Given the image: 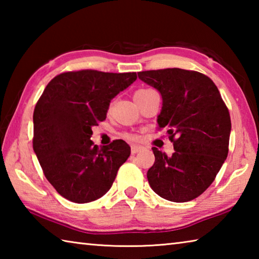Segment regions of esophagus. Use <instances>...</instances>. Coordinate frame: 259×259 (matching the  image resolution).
I'll return each instance as SVG.
<instances>
[{
    "label": "esophagus",
    "instance_id": "esophagus-1",
    "mask_svg": "<svg viewBox=\"0 0 259 259\" xmlns=\"http://www.w3.org/2000/svg\"><path fill=\"white\" fill-rule=\"evenodd\" d=\"M143 150L142 146L139 145H131V154H136V153H138Z\"/></svg>",
    "mask_w": 259,
    "mask_h": 259
}]
</instances>
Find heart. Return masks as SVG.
<instances>
[{"label":"heart","instance_id":"obj_1","mask_svg":"<svg viewBox=\"0 0 259 259\" xmlns=\"http://www.w3.org/2000/svg\"><path fill=\"white\" fill-rule=\"evenodd\" d=\"M146 90H148V89H142V90H138V91H136L135 96H136V95H138V94H142V93H144V91H146ZM123 136H124L125 138H129V139L134 138V136H133V135H130V134H124Z\"/></svg>","mask_w":259,"mask_h":259}]
</instances>
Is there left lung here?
I'll list each match as a JSON object with an SVG mask.
<instances>
[{"instance_id":"8db88e82","label":"left lung","mask_w":259,"mask_h":259,"mask_svg":"<svg viewBox=\"0 0 259 259\" xmlns=\"http://www.w3.org/2000/svg\"><path fill=\"white\" fill-rule=\"evenodd\" d=\"M138 77L159 90V128L174 143L171 156L153 147L155 162L147 171L150 186L172 202H187L207 190L229 154V108L211 78L182 68L139 72Z\"/></svg>"}]
</instances>
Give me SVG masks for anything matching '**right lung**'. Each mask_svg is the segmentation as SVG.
<instances>
[{
    "label": "right lung",
    "instance_id": "add662e5",
    "mask_svg": "<svg viewBox=\"0 0 259 259\" xmlns=\"http://www.w3.org/2000/svg\"><path fill=\"white\" fill-rule=\"evenodd\" d=\"M137 78L94 69L61 73L48 83L33 114V148L46 178L75 203L95 201L112 187L130 146L116 139L98 147L94 125L106 119L111 100Z\"/></svg>",
    "mask_w": 259,
    "mask_h": 259
}]
</instances>
